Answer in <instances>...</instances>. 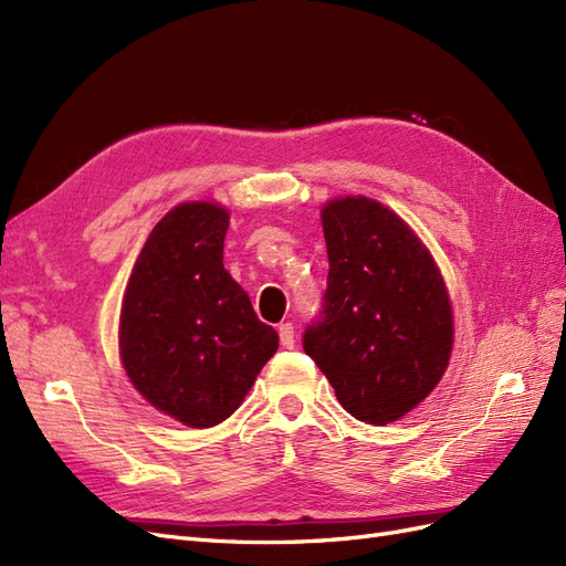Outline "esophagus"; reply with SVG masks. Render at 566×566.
Segmentation results:
<instances>
[{
	"instance_id": "obj_1",
	"label": "esophagus",
	"mask_w": 566,
	"mask_h": 566,
	"mask_svg": "<svg viewBox=\"0 0 566 566\" xmlns=\"http://www.w3.org/2000/svg\"><path fill=\"white\" fill-rule=\"evenodd\" d=\"M279 335H281V345L285 349H293L295 347V328H293V323H281L279 325Z\"/></svg>"
}]
</instances>
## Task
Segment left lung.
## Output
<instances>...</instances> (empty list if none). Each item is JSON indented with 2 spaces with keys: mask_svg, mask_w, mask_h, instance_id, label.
<instances>
[{
  "mask_svg": "<svg viewBox=\"0 0 566 566\" xmlns=\"http://www.w3.org/2000/svg\"><path fill=\"white\" fill-rule=\"evenodd\" d=\"M323 312L304 352L356 420L387 424L441 380L453 349V310L441 271L406 221L366 196L325 202Z\"/></svg>",
  "mask_w": 566,
  "mask_h": 566,
  "instance_id": "8db88e82",
  "label": "left lung"
}]
</instances>
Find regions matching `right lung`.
Segmentation results:
<instances>
[{"label":"right lung","mask_w":566,"mask_h":566,"mask_svg":"<svg viewBox=\"0 0 566 566\" xmlns=\"http://www.w3.org/2000/svg\"><path fill=\"white\" fill-rule=\"evenodd\" d=\"M229 210L181 202L153 227L119 312L127 378L160 413L193 430L243 403L279 335L224 269Z\"/></svg>","instance_id":"1"}]
</instances>
